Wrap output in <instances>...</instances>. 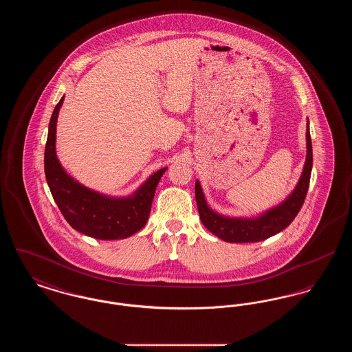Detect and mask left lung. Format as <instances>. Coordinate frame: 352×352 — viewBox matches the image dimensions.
Masks as SVG:
<instances>
[{
    "label": "left lung",
    "mask_w": 352,
    "mask_h": 352,
    "mask_svg": "<svg viewBox=\"0 0 352 352\" xmlns=\"http://www.w3.org/2000/svg\"><path fill=\"white\" fill-rule=\"evenodd\" d=\"M306 161L302 170L301 178L292 194L278 206L263 212L256 218H230L215 212L207 204L199 181L195 182V199L204 227L228 243H256L265 240L273 234L285 230L301 210L306 198L310 175L313 168V148L309 131V120L306 129Z\"/></svg>",
    "instance_id": "left-lung-1"
}]
</instances>
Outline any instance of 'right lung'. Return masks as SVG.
Masks as SVG:
<instances>
[{
  "mask_svg": "<svg viewBox=\"0 0 352 352\" xmlns=\"http://www.w3.org/2000/svg\"><path fill=\"white\" fill-rule=\"evenodd\" d=\"M65 96L56 104L45 149V174L51 195L68 224L80 234L99 240L126 239L148 221L157 184L166 168L151 175L129 197H109L85 187L62 168L55 151L56 120Z\"/></svg>",
  "mask_w": 352,
  "mask_h": 352,
  "instance_id": "right-lung-1",
  "label": "right lung"
}]
</instances>
